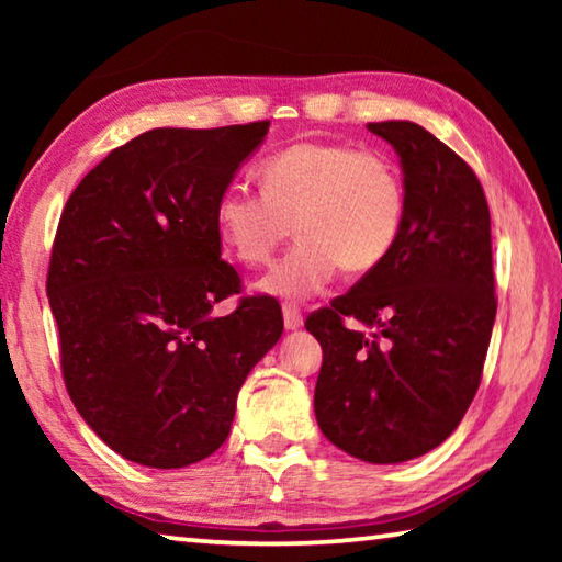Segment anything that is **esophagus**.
Instances as JSON below:
<instances>
[{"label": "esophagus", "mask_w": 562, "mask_h": 562, "mask_svg": "<svg viewBox=\"0 0 562 562\" xmlns=\"http://www.w3.org/2000/svg\"><path fill=\"white\" fill-rule=\"evenodd\" d=\"M282 317H284V327L288 329H300L302 327V312L297 304L284 302L282 304Z\"/></svg>", "instance_id": "obj_1"}]
</instances>
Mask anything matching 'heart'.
<instances>
[{"instance_id":"1","label":"heart","mask_w":562,"mask_h":562,"mask_svg":"<svg viewBox=\"0 0 562 562\" xmlns=\"http://www.w3.org/2000/svg\"><path fill=\"white\" fill-rule=\"evenodd\" d=\"M262 193L225 188L215 203L223 243L245 265H265L292 233L300 240L260 280L278 297H310L335 278L379 268L402 235V170L374 148L304 140L260 166Z\"/></svg>"}]
</instances>
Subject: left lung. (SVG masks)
<instances>
[{
  "mask_svg": "<svg viewBox=\"0 0 562 562\" xmlns=\"http://www.w3.org/2000/svg\"><path fill=\"white\" fill-rule=\"evenodd\" d=\"M369 131L402 158V235L304 327L325 355L315 386L322 434L355 459L402 463L449 439L479 392L498 307L491 213L471 166L434 133L412 121Z\"/></svg>",
  "mask_w": 562,
  "mask_h": 562,
  "instance_id": "obj_1",
  "label": "left lung"
}]
</instances>
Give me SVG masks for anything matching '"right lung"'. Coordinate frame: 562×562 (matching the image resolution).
I'll return each mask as SVG.
<instances>
[{"mask_svg":"<svg viewBox=\"0 0 562 562\" xmlns=\"http://www.w3.org/2000/svg\"><path fill=\"white\" fill-rule=\"evenodd\" d=\"M270 121L154 128L113 148L66 201L46 294L66 392L133 463L183 469L221 449L250 369L282 337L274 297L221 260L215 203Z\"/></svg>","mask_w":562,"mask_h":562,"instance_id":"right-lung-1","label":"right lung"}]
</instances>
